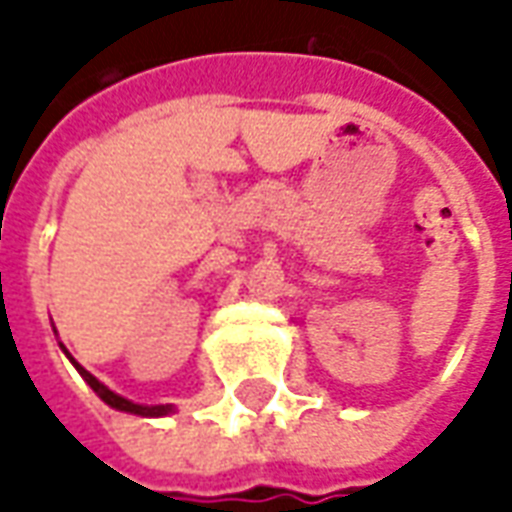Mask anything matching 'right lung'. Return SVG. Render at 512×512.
Listing matches in <instances>:
<instances>
[{"instance_id":"add662e5","label":"right lung","mask_w":512,"mask_h":512,"mask_svg":"<svg viewBox=\"0 0 512 512\" xmlns=\"http://www.w3.org/2000/svg\"><path fill=\"white\" fill-rule=\"evenodd\" d=\"M60 348L65 351V345L62 343H60ZM65 356L71 359V365L79 370V376H82L87 384L93 386V392L101 397V400H104L106 406L117 408V411H126V414H136V417H167V414H175V406H172V403H161V406H142V403H134V400H128V397L117 395V392H112L109 386L101 384V381H98L93 373H87V370H84V367L79 365V362H76L71 354H68V351H65Z\"/></svg>"}]
</instances>
